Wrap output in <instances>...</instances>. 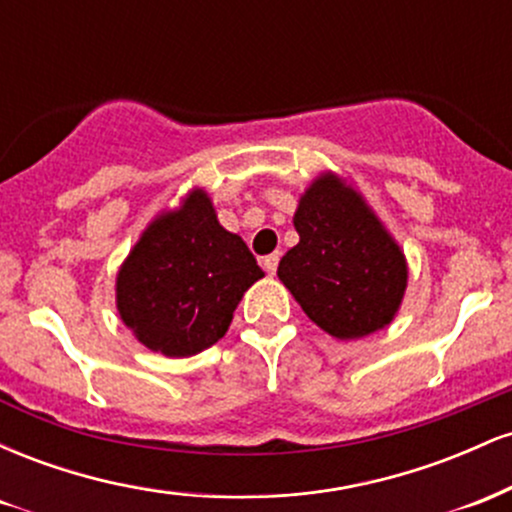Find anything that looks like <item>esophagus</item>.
<instances>
[{
    "mask_svg": "<svg viewBox=\"0 0 512 512\" xmlns=\"http://www.w3.org/2000/svg\"><path fill=\"white\" fill-rule=\"evenodd\" d=\"M279 260H281V255L279 252H272V255H267L262 260V267H264V272H269V274H274L276 272V267H279Z\"/></svg>",
    "mask_w": 512,
    "mask_h": 512,
    "instance_id": "1",
    "label": "esophagus"
}]
</instances>
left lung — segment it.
Instances as JSON below:
<instances>
[{"label":"left lung","mask_w":512,"mask_h":512,"mask_svg":"<svg viewBox=\"0 0 512 512\" xmlns=\"http://www.w3.org/2000/svg\"><path fill=\"white\" fill-rule=\"evenodd\" d=\"M293 226L301 240L281 257L276 274L317 327L358 339L395 317L407 264L356 192L322 175L301 197Z\"/></svg>","instance_id":"8db88e82"}]
</instances>
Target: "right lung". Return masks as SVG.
Listing matches in <instances>:
<instances>
[{
	"label": "right lung",
	"instance_id": "1",
	"mask_svg": "<svg viewBox=\"0 0 512 512\" xmlns=\"http://www.w3.org/2000/svg\"><path fill=\"white\" fill-rule=\"evenodd\" d=\"M248 245L216 221L202 190L156 219L117 274V310L151 351L192 356L226 334L243 293L262 279Z\"/></svg>",
	"mask_w": 512,
	"mask_h": 512
}]
</instances>
